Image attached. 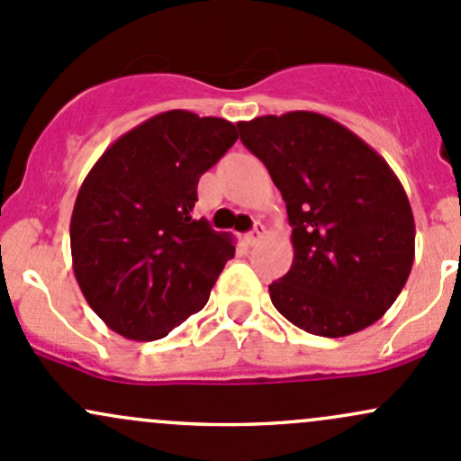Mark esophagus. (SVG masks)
I'll list each match as a JSON object with an SVG mask.
<instances>
[{"instance_id": "34e87169", "label": "esophagus", "mask_w": 461, "mask_h": 461, "mask_svg": "<svg viewBox=\"0 0 461 461\" xmlns=\"http://www.w3.org/2000/svg\"><path fill=\"white\" fill-rule=\"evenodd\" d=\"M266 235V226L264 224H255V229H252L249 235H246V244L255 246L257 241H261V237Z\"/></svg>"}]
</instances>
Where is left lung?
<instances>
[{
  "mask_svg": "<svg viewBox=\"0 0 461 461\" xmlns=\"http://www.w3.org/2000/svg\"><path fill=\"white\" fill-rule=\"evenodd\" d=\"M241 142L281 191L292 226L290 270L272 305L316 336H349L387 312L409 279L415 221L383 156L316 112L237 122Z\"/></svg>",
  "mask_w": 461,
  "mask_h": 461,
  "instance_id": "left-lung-1",
  "label": "left lung"
}]
</instances>
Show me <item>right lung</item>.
Returning <instances> with one entry per match:
<instances>
[{"mask_svg":"<svg viewBox=\"0 0 461 461\" xmlns=\"http://www.w3.org/2000/svg\"><path fill=\"white\" fill-rule=\"evenodd\" d=\"M235 140L224 118L162 112L122 133L83 180L70 221L74 276L116 334L165 339L206 305L235 246L191 211L202 173Z\"/></svg>","mask_w":461,"mask_h":461,"instance_id":"obj_1","label":"right lung"}]
</instances>
